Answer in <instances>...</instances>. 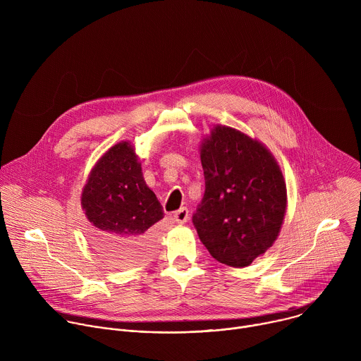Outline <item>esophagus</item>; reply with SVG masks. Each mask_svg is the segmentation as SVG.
Wrapping results in <instances>:
<instances>
[{
  "label": "esophagus",
  "mask_w": 361,
  "mask_h": 361,
  "mask_svg": "<svg viewBox=\"0 0 361 361\" xmlns=\"http://www.w3.org/2000/svg\"><path fill=\"white\" fill-rule=\"evenodd\" d=\"M187 220H188V210L185 207H183L174 213V221L177 224H185Z\"/></svg>",
  "instance_id": "esophagus-1"
}]
</instances>
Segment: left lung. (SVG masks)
Segmentation results:
<instances>
[{
  "label": "left lung",
  "mask_w": 361,
  "mask_h": 361,
  "mask_svg": "<svg viewBox=\"0 0 361 361\" xmlns=\"http://www.w3.org/2000/svg\"><path fill=\"white\" fill-rule=\"evenodd\" d=\"M205 191L192 223L217 262L243 269L277 240L287 187L271 151L259 140L217 124L200 145Z\"/></svg>",
  "instance_id": "1"
}]
</instances>
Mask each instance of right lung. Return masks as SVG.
Segmentation results:
<instances>
[{
  "instance_id": "1",
  "label": "right lung",
  "mask_w": 361,
  "mask_h": 361,
  "mask_svg": "<svg viewBox=\"0 0 361 361\" xmlns=\"http://www.w3.org/2000/svg\"><path fill=\"white\" fill-rule=\"evenodd\" d=\"M90 238L117 266L138 264L154 251L152 226L164 217L160 201L145 184L130 141L109 148L91 169L81 192Z\"/></svg>"
}]
</instances>
